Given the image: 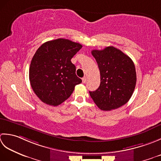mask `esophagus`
<instances>
[{
    "mask_svg": "<svg viewBox=\"0 0 161 161\" xmlns=\"http://www.w3.org/2000/svg\"><path fill=\"white\" fill-rule=\"evenodd\" d=\"M86 80H87V78H86V77H85V76L82 78V82H83V83H86Z\"/></svg>",
    "mask_w": 161,
    "mask_h": 161,
    "instance_id": "1",
    "label": "esophagus"
}]
</instances>
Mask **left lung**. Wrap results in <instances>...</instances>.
Listing matches in <instances>:
<instances>
[{"label":"left lung","mask_w":161,"mask_h":161,"mask_svg":"<svg viewBox=\"0 0 161 161\" xmlns=\"http://www.w3.org/2000/svg\"><path fill=\"white\" fill-rule=\"evenodd\" d=\"M100 71L101 83L90 97L101 110L117 109L130 99L136 85V71L133 60L119 49L108 47L93 50Z\"/></svg>","instance_id":"1"}]
</instances>
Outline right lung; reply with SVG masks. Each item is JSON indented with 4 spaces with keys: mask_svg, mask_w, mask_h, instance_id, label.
Returning <instances> with one entry per match:
<instances>
[{
    "mask_svg": "<svg viewBox=\"0 0 161 161\" xmlns=\"http://www.w3.org/2000/svg\"><path fill=\"white\" fill-rule=\"evenodd\" d=\"M82 48L66 39L45 42L32 58L29 79L34 92L42 102L57 106L66 101L82 80L76 74L71 58Z\"/></svg>",
    "mask_w": 161,
    "mask_h": 161,
    "instance_id": "obj_1",
    "label": "right lung"
}]
</instances>
